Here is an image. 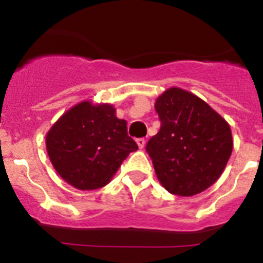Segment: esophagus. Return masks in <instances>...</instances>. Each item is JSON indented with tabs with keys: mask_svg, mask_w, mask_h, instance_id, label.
Segmentation results:
<instances>
[{
	"mask_svg": "<svg viewBox=\"0 0 263 263\" xmlns=\"http://www.w3.org/2000/svg\"><path fill=\"white\" fill-rule=\"evenodd\" d=\"M137 145H138L139 148H143L146 145V139L145 138H138L137 139Z\"/></svg>",
	"mask_w": 263,
	"mask_h": 263,
	"instance_id": "1",
	"label": "esophagus"
}]
</instances>
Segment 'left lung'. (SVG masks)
I'll return each mask as SVG.
<instances>
[{"instance_id":"8db88e82","label":"left lung","mask_w":263,"mask_h":263,"mask_svg":"<svg viewBox=\"0 0 263 263\" xmlns=\"http://www.w3.org/2000/svg\"><path fill=\"white\" fill-rule=\"evenodd\" d=\"M160 130L146 146L159 183L179 196H194L221 176L233 150L225 118L196 95L171 87L155 100Z\"/></svg>"}]
</instances>
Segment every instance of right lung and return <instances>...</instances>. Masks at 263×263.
I'll use <instances>...</instances> for the list:
<instances>
[{"label":"right lung","mask_w":263,"mask_h":263,"mask_svg":"<svg viewBox=\"0 0 263 263\" xmlns=\"http://www.w3.org/2000/svg\"><path fill=\"white\" fill-rule=\"evenodd\" d=\"M46 148L60 178L81 191L110 182L138 146L127 136V122L111 104L85 100L64 111L46 134Z\"/></svg>","instance_id":"1"}]
</instances>
